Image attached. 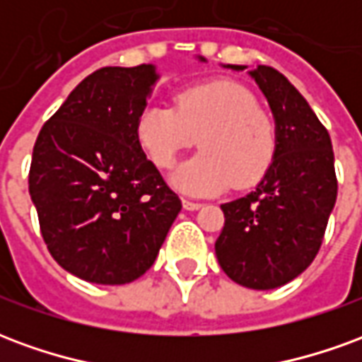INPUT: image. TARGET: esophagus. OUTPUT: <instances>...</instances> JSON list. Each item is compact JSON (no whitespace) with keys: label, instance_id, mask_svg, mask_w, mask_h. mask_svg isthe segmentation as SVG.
Returning <instances> with one entry per match:
<instances>
[{"label":"esophagus","instance_id":"esophagus-1","mask_svg":"<svg viewBox=\"0 0 362 362\" xmlns=\"http://www.w3.org/2000/svg\"><path fill=\"white\" fill-rule=\"evenodd\" d=\"M182 205H184V209H188V211H196L202 207V202H192V199H182Z\"/></svg>","mask_w":362,"mask_h":362}]
</instances>
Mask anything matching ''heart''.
I'll return each instance as SVG.
<instances>
[{
    "label": "heart",
    "instance_id": "1",
    "mask_svg": "<svg viewBox=\"0 0 362 362\" xmlns=\"http://www.w3.org/2000/svg\"><path fill=\"white\" fill-rule=\"evenodd\" d=\"M135 137L158 166L174 165L199 137L202 153L182 163L170 176L174 188L192 196H211L236 184H258L275 155L277 135L256 96L230 79L194 85L176 95V108L147 104L135 124Z\"/></svg>",
    "mask_w": 362,
    "mask_h": 362
}]
</instances>
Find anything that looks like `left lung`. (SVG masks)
<instances>
[{
  "mask_svg": "<svg viewBox=\"0 0 362 362\" xmlns=\"http://www.w3.org/2000/svg\"><path fill=\"white\" fill-rule=\"evenodd\" d=\"M250 75L273 112L277 145L256 189L221 205L225 227L215 254L235 283L267 291L298 277L316 258L337 197V178L329 134L304 96L269 66H258Z\"/></svg>",
  "mask_w": 362,
  "mask_h": 362,
  "instance_id": "left-lung-1",
  "label": "left lung"
}]
</instances>
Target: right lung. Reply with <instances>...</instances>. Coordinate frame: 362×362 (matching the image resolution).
<instances>
[{
  "instance_id": "right-lung-1",
  "label": "right lung",
  "mask_w": 362,
  "mask_h": 362,
  "mask_svg": "<svg viewBox=\"0 0 362 362\" xmlns=\"http://www.w3.org/2000/svg\"><path fill=\"white\" fill-rule=\"evenodd\" d=\"M157 79L149 64L96 69L36 137L28 192L40 233L52 258L79 279L141 277L182 209L135 137Z\"/></svg>"
}]
</instances>
